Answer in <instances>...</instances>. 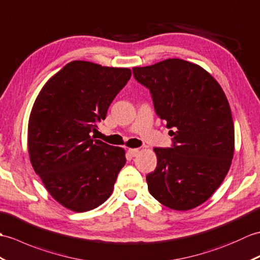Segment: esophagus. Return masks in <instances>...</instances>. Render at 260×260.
Segmentation results:
<instances>
[{
	"label": "esophagus",
	"mask_w": 260,
	"mask_h": 260,
	"mask_svg": "<svg viewBox=\"0 0 260 260\" xmlns=\"http://www.w3.org/2000/svg\"><path fill=\"white\" fill-rule=\"evenodd\" d=\"M128 153L131 157H136V155L139 153V149H128Z\"/></svg>",
	"instance_id": "esophagus-1"
}]
</instances>
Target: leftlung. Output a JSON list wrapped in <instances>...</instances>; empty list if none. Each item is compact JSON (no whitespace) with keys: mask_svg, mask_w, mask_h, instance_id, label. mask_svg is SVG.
I'll return each instance as SVG.
<instances>
[{"mask_svg":"<svg viewBox=\"0 0 260 260\" xmlns=\"http://www.w3.org/2000/svg\"><path fill=\"white\" fill-rule=\"evenodd\" d=\"M132 72L174 137L170 148H154L158 162L147 175L149 191L168 208L192 209L211 197L232 165L235 131L226 94L203 68L180 59Z\"/></svg>","mask_w":260,"mask_h":260,"instance_id":"1","label":"left lung"}]
</instances>
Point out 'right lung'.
<instances>
[{
  "label": "right lung",
  "mask_w": 260,
  "mask_h": 260,
  "mask_svg": "<svg viewBox=\"0 0 260 260\" xmlns=\"http://www.w3.org/2000/svg\"><path fill=\"white\" fill-rule=\"evenodd\" d=\"M131 71L72 61L45 83L32 108L27 148L34 171L68 209H94L110 197L124 150L91 134L129 81Z\"/></svg>",
  "instance_id": "right-lung-1"
}]
</instances>
